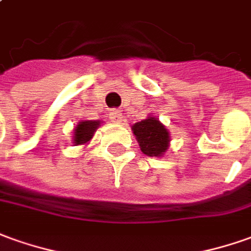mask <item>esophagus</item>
<instances>
[{
	"label": "esophagus",
	"mask_w": 251,
	"mask_h": 251,
	"mask_svg": "<svg viewBox=\"0 0 251 251\" xmlns=\"http://www.w3.org/2000/svg\"><path fill=\"white\" fill-rule=\"evenodd\" d=\"M109 117H110V120L115 123H122L123 120V116L122 113L117 110V109H110L109 110Z\"/></svg>",
	"instance_id": "34e87169"
}]
</instances>
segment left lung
<instances>
[{
	"label": "left lung",
	"mask_w": 251,
	"mask_h": 251,
	"mask_svg": "<svg viewBox=\"0 0 251 251\" xmlns=\"http://www.w3.org/2000/svg\"><path fill=\"white\" fill-rule=\"evenodd\" d=\"M141 150L150 157H161L168 149L169 132L155 117H148L132 126Z\"/></svg>",
	"instance_id": "1"
}]
</instances>
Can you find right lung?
I'll list each match as a JSON object with an SVG mask.
<instances>
[{"label":"right lung","mask_w":251,"mask_h":251,"mask_svg":"<svg viewBox=\"0 0 251 251\" xmlns=\"http://www.w3.org/2000/svg\"><path fill=\"white\" fill-rule=\"evenodd\" d=\"M100 122H80L75 127V136H74V143L75 145H83L87 143L91 139V136L94 134V131L98 128Z\"/></svg>","instance_id":"add662e5"}]
</instances>
